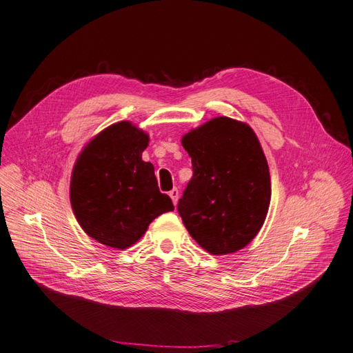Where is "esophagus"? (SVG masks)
I'll list each match as a JSON object with an SVG mask.
<instances>
[{"mask_svg":"<svg viewBox=\"0 0 353 353\" xmlns=\"http://www.w3.org/2000/svg\"><path fill=\"white\" fill-rule=\"evenodd\" d=\"M168 194H170V197H172V201H173V203H174V206L177 205V201H179V189H173V190H170L168 192Z\"/></svg>","mask_w":353,"mask_h":353,"instance_id":"1","label":"esophagus"}]
</instances>
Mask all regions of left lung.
Wrapping results in <instances>:
<instances>
[{"label":"left lung","mask_w":353,"mask_h":353,"mask_svg":"<svg viewBox=\"0 0 353 353\" xmlns=\"http://www.w3.org/2000/svg\"><path fill=\"white\" fill-rule=\"evenodd\" d=\"M193 176L177 210L192 238L213 255L236 252L261 229L271 199L270 172L255 132L219 117L181 140Z\"/></svg>","instance_id":"8db88e82"}]
</instances>
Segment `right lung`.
I'll use <instances>...</instances> for the list:
<instances>
[{
  "label": "right lung",
  "mask_w": 353,
  "mask_h": 353,
  "mask_svg": "<svg viewBox=\"0 0 353 353\" xmlns=\"http://www.w3.org/2000/svg\"><path fill=\"white\" fill-rule=\"evenodd\" d=\"M148 135L122 121L103 130L76 161L70 203L83 231L106 247L124 250L148 225L174 210L157 186L154 167L143 161Z\"/></svg>",
  "instance_id": "1"
}]
</instances>
